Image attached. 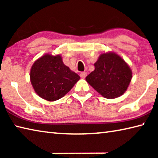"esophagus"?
<instances>
[{"label": "esophagus", "mask_w": 158, "mask_h": 158, "mask_svg": "<svg viewBox=\"0 0 158 158\" xmlns=\"http://www.w3.org/2000/svg\"><path fill=\"white\" fill-rule=\"evenodd\" d=\"M86 76H87V73H85V72H83V73H81V74H80V77H81L82 79H85Z\"/></svg>", "instance_id": "1"}]
</instances>
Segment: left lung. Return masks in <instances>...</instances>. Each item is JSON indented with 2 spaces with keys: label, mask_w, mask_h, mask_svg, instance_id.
Segmentation results:
<instances>
[{
  "label": "left lung",
  "mask_w": 158,
  "mask_h": 158,
  "mask_svg": "<svg viewBox=\"0 0 158 158\" xmlns=\"http://www.w3.org/2000/svg\"><path fill=\"white\" fill-rule=\"evenodd\" d=\"M85 80L104 98L114 99L126 91L132 77L130 66L116 53H101Z\"/></svg>",
  "instance_id": "8db88e82"
}]
</instances>
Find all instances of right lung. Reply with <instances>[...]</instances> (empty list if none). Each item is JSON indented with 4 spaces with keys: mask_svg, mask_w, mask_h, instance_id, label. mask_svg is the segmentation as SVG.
Returning <instances> with one entry per match:
<instances>
[{
    "mask_svg": "<svg viewBox=\"0 0 158 158\" xmlns=\"http://www.w3.org/2000/svg\"><path fill=\"white\" fill-rule=\"evenodd\" d=\"M31 84L41 98L53 102L63 98L80 77L63 62L60 54H44L37 59L30 72Z\"/></svg>",
    "mask_w": 158,
    "mask_h": 158,
    "instance_id": "obj_1",
    "label": "right lung"
}]
</instances>
